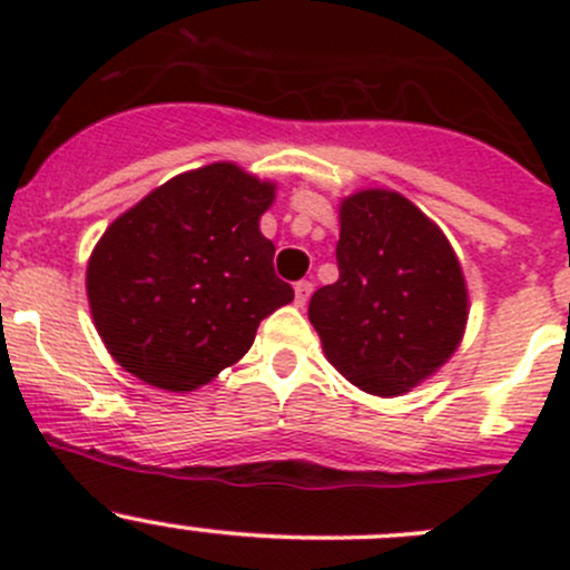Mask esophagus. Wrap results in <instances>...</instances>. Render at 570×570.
I'll use <instances>...</instances> for the list:
<instances>
[{
	"mask_svg": "<svg viewBox=\"0 0 570 570\" xmlns=\"http://www.w3.org/2000/svg\"><path fill=\"white\" fill-rule=\"evenodd\" d=\"M312 281H297L295 284V303L297 306H306V301L312 297Z\"/></svg>",
	"mask_w": 570,
	"mask_h": 570,
	"instance_id": "1",
	"label": "esophagus"
}]
</instances>
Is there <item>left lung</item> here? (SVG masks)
I'll return each instance as SVG.
<instances>
[{
  "label": "left lung",
  "instance_id": "left-lung-1",
  "mask_svg": "<svg viewBox=\"0 0 570 570\" xmlns=\"http://www.w3.org/2000/svg\"><path fill=\"white\" fill-rule=\"evenodd\" d=\"M338 281L308 303L327 361L361 392L400 396L452 358L469 292L450 239L394 189L338 206Z\"/></svg>",
  "mask_w": 570,
  "mask_h": 570
}]
</instances>
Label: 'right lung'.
I'll list each match as a JSON object with an SVG mask.
<instances>
[{"mask_svg": "<svg viewBox=\"0 0 570 570\" xmlns=\"http://www.w3.org/2000/svg\"><path fill=\"white\" fill-rule=\"evenodd\" d=\"M275 198L232 163L174 176L118 217L88 262L109 355L148 386L193 392L237 364L258 322L292 303L258 220Z\"/></svg>", "mask_w": 570, "mask_h": 570, "instance_id": "1", "label": "right lung"}]
</instances>
